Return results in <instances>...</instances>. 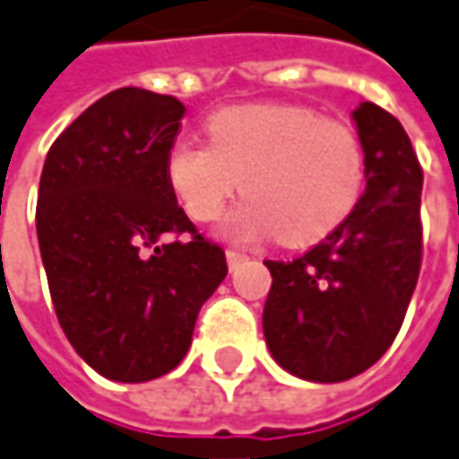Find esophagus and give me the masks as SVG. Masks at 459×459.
<instances>
[{
	"mask_svg": "<svg viewBox=\"0 0 459 459\" xmlns=\"http://www.w3.org/2000/svg\"><path fill=\"white\" fill-rule=\"evenodd\" d=\"M247 260V255L239 250H227V265H230V270H235L239 263H245Z\"/></svg>",
	"mask_w": 459,
	"mask_h": 459,
	"instance_id": "obj_1",
	"label": "esophagus"
}]
</instances>
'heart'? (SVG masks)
<instances>
[{
	"mask_svg": "<svg viewBox=\"0 0 459 459\" xmlns=\"http://www.w3.org/2000/svg\"><path fill=\"white\" fill-rule=\"evenodd\" d=\"M207 131L209 143H171L166 179L196 222L217 220L239 189L250 194L222 224L232 239L275 235L282 245H308L331 235L361 202L368 164L349 123L313 108L252 103L217 110Z\"/></svg>",
	"mask_w": 459,
	"mask_h": 459,
	"instance_id": "obj_1",
	"label": "heart"
}]
</instances>
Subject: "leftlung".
<instances>
[{"label": "left lung", "mask_w": 459, "mask_h": 459, "mask_svg": "<svg viewBox=\"0 0 459 459\" xmlns=\"http://www.w3.org/2000/svg\"><path fill=\"white\" fill-rule=\"evenodd\" d=\"M353 121L366 149V192L331 235L273 275L263 331L273 359L308 381H346L394 343L422 267V166L407 131L377 103Z\"/></svg>", "instance_id": "left-lung-1"}]
</instances>
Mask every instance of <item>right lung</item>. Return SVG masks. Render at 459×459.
<instances>
[{
	"label": "right lung",
	"instance_id": "1",
	"mask_svg": "<svg viewBox=\"0 0 459 459\" xmlns=\"http://www.w3.org/2000/svg\"><path fill=\"white\" fill-rule=\"evenodd\" d=\"M184 110L171 95L118 88L55 138L42 166L37 239L52 306L106 379L138 384L177 368L227 275L224 250L166 179Z\"/></svg>",
	"mask_w": 459,
	"mask_h": 459
}]
</instances>
